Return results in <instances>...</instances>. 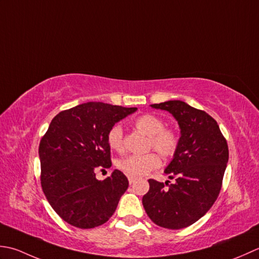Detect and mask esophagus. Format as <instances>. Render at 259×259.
I'll list each match as a JSON object with an SVG mask.
<instances>
[{
    "instance_id": "34e87169",
    "label": "esophagus",
    "mask_w": 259,
    "mask_h": 259,
    "mask_svg": "<svg viewBox=\"0 0 259 259\" xmlns=\"http://www.w3.org/2000/svg\"><path fill=\"white\" fill-rule=\"evenodd\" d=\"M136 181V179L135 178H132V177H128V182H130V184H133L134 182Z\"/></svg>"
}]
</instances>
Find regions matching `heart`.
<instances>
[{"label":"heart","mask_w":259,"mask_h":259,"mask_svg":"<svg viewBox=\"0 0 259 259\" xmlns=\"http://www.w3.org/2000/svg\"><path fill=\"white\" fill-rule=\"evenodd\" d=\"M135 127L146 136H149L147 147L155 150L162 156H172L177 152L180 136L171 127H164V120L153 114H144L137 117L134 122ZM108 145L116 152L124 150V133L122 126L116 124L110 127L107 134ZM116 165L126 176L132 178L143 177L161 165L160 157L155 153L144 155H128L120 159Z\"/></svg>","instance_id":"b5f03b06"}]
</instances>
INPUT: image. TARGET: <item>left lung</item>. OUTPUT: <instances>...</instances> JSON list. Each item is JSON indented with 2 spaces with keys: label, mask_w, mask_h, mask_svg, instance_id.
<instances>
[{
  "label": "left lung",
  "mask_w": 259,
  "mask_h": 259,
  "mask_svg": "<svg viewBox=\"0 0 259 259\" xmlns=\"http://www.w3.org/2000/svg\"><path fill=\"white\" fill-rule=\"evenodd\" d=\"M178 120L180 143L164 173L176 182L150 179V190L142 199L153 223L167 229L191 226L208 212L217 200L229 151L217 122L203 110L182 100L153 104Z\"/></svg>",
  "instance_id": "left-lung-1"
}]
</instances>
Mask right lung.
Segmentation results:
<instances>
[{"label":"right lung","mask_w":259,"mask_h":259,"mask_svg":"<svg viewBox=\"0 0 259 259\" xmlns=\"http://www.w3.org/2000/svg\"><path fill=\"white\" fill-rule=\"evenodd\" d=\"M136 109L89 102L62 110L51 120L39 145L41 187L66 223L95 228L115 212L128 188L127 178L114 170L99 181L96 171L112 166L108 131Z\"/></svg>","instance_id":"add662e5"}]
</instances>
